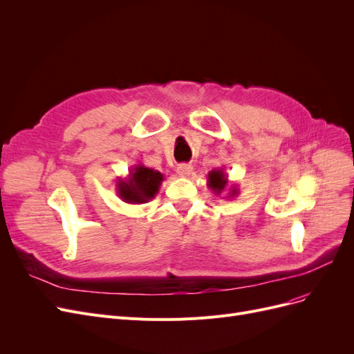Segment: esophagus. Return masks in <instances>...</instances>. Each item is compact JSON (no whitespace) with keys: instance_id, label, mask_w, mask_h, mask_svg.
Here are the masks:
<instances>
[{"instance_id":"esophagus-1","label":"esophagus","mask_w":354,"mask_h":354,"mask_svg":"<svg viewBox=\"0 0 354 354\" xmlns=\"http://www.w3.org/2000/svg\"><path fill=\"white\" fill-rule=\"evenodd\" d=\"M190 173H192V165H189V164H180L177 167V174L180 177H189Z\"/></svg>"}]
</instances>
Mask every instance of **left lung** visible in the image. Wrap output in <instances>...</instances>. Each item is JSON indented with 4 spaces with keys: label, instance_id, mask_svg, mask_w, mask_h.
<instances>
[{
    "label": "left lung",
    "instance_id": "1",
    "mask_svg": "<svg viewBox=\"0 0 354 354\" xmlns=\"http://www.w3.org/2000/svg\"><path fill=\"white\" fill-rule=\"evenodd\" d=\"M207 186L216 195H221L223 192H227L226 198H234L239 195V189L236 185L229 186V176L224 173L223 168H216V169L209 171Z\"/></svg>",
    "mask_w": 354,
    "mask_h": 354
}]
</instances>
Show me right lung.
I'll list each match as a JSON object with an SVG mask.
<instances>
[{
  "instance_id": "obj_1",
  "label": "right lung",
  "mask_w": 354,
  "mask_h": 354,
  "mask_svg": "<svg viewBox=\"0 0 354 354\" xmlns=\"http://www.w3.org/2000/svg\"><path fill=\"white\" fill-rule=\"evenodd\" d=\"M162 181V173L137 164L130 168L127 177H118L116 195L127 203H146L156 196Z\"/></svg>"
}]
</instances>
